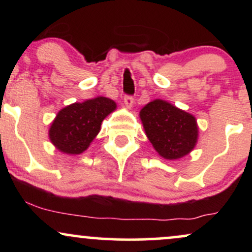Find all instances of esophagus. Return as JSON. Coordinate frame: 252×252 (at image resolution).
<instances>
[{"label": "esophagus", "mask_w": 252, "mask_h": 252, "mask_svg": "<svg viewBox=\"0 0 252 252\" xmlns=\"http://www.w3.org/2000/svg\"><path fill=\"white\" fill-rule=\"evenodd\" d=\"M124 104L128 109L132 108V104H134V98L131 96H124Z\"/></svg>", "instance_id": "34e87169"}]
</instances>
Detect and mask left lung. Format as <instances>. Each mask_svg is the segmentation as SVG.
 I'll list each match as a JSON object with an SVG mask.
<instances>
[{"instance_id": "1", "label": "left lung", "mask_w": 252, "mask_h": 252, "mask_svg": "<svg viewBox=\"0 0 252 252\" xmlns=\"http://www.w3.org/2000/svg\"><path fill=\"white\" fill-rule=\"evenodd\" d=\"M147 137L167 160L189 154L198 141V124L193 115L163 99H155L140 111Z\"/></svg>"}]
</instances>
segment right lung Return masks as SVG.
Here are the masks:
<instances>
[{
	"label": "right lung",
	"mask_w": 252,
	"mask_h": 252,
	"mask_svg": "<svg viewBox=\"0 0 252 252\" xmlns=\"http://www.w3.org/2000/svg\"><path fill=\"white\" fill-rule=\"evenodd\" d=\"M116 106L114 100L106 97L65 106L51 124V142L65 154H82L98 135L104 118L115 111Z\"/></svg>",
	"instance_id": "add662e5"
}]
</instances>
